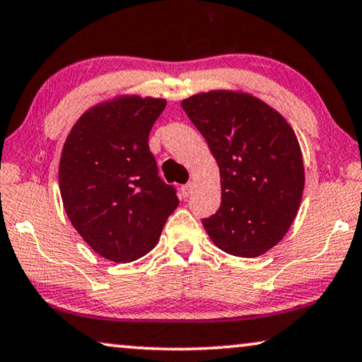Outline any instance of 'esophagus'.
<instances>
[{"label": "esophagus", "instance_id": "34e87169", "mask_svg": "<svg viewBox=\"0 0 362 362\" xmlns=\"http://www.w3.org/2000/svg\"><path fill=\"white\" fill-rule=\"evenodd\" d=\"M192 190H193V183H190V182H188V183H185V185H182V187H180V193H182V197H183V198H187L188 195H190Z\"/></svg>", "mask_w": 362, "mask_h": 362}]
</instances>
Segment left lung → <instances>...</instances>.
I'll return each instance as SVG.
<instances>
[{
	"mask_svg": "<svg viewBox=\"0 0 362 362\" xmlns=\"http://www.w3.org/2000/svg\"><path fill=\"white\" fill-rule=\"evenodd\" d=\"M221 172V206L202 219L221 250L258 257L288 233L304 190V164L288 122L249 94L211 90L182 100Z\"/></svg>",
	"mask_w": 362,
	"mask_h": 362,
	"instance_id": "obj_1",
	"label": "left lung"
}]
</instances>
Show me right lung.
Here are the masks:
<instances>
[{
  "label": "right lung",
  "mask_w": 362,
  "mask_h": 362,
  "mask_svg": "<svg viewBox=\"0 0 362 362\" xmlns=\"http://www.w3.org/2000/svg\"><path fill=\"white\" fill-rule=\"evenodd\" d=\"M164 107V99L138 95L105 102L79 118L63 146L58 180L64 211L107 260L146 255L179 204L148 144Z\"/></svg>",
  "instance_id": "obj_1"
}]
</instances>
